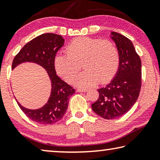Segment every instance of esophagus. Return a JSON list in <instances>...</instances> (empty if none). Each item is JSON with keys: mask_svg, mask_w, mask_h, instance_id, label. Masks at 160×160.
Here are the masks:
<instances>
[{"mask_svg": "<svg viewBox=\"0 0 160 160\" xmlns=\"http://www.w3.org/2000/svg\"><path fill=\"white\" fill-rule=\"evenodd\" d=\"M88 91V89H82V88H78L77 89V92H85Z\"/></svg>", "mask_w": 160, "mask_h": 160, "instance_id": "obj_1", "label": "esophagus"}]
</instances>
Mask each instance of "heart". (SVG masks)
<instances>
[{"instance_id": "obj_1", "label": "heart", "mask_w": 160, "mask_h": 160, "mask_svg": "<svg viewBox=\"0 0 160 160\" xmlns=\"http://www.w3.org/2000/svg\"><path fill=\"white\" fill-rule=\"evenodd\" d=\"M66 52L56 56L54 65L58 74L72 82L81 68L85 70L75 80V85L86 88L112 80L120 63V53L114 43L89 37L76 38L67 46Z\"/></svg>"}]
</instances>
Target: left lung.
<instances>
[{
    "mask_svg": "<svg viewBox=\"0 0 160 160\" xmlns=\"http://www.w3.org/2000/svg\"><path fill=\"white\" fill-rule=\"evenodd\" d=\"M112 34L120 53L119 68L112 82L99 89V98L92 104L93 112L107 120L121 117L131 109L142 85L141 60L132 43L117 32Z\"/></svg>",
    "mask_w": 160,
    "mask_h": 160,
    "instance_id": "left-lung-1",
    "label": "left lung"
}]
</instances>
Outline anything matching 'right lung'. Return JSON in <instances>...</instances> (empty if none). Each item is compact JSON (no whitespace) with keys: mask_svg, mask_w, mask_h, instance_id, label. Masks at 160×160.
Segmentation results:
<instances>
[{"mask_svg":"<svg viewBox=\"0 0 160 160\" xmlns=\"http://www.w3.org/2000/svg\"><path fill=\"white\" fill-rule=\"evenodd\" d=\"M63 42L64 39L61 35L43 34L26 44L13 59L12 69L23 62H33L44 67L50 78L52 87L51 96L41 109H26L17 102L25 114L36 123L53 124L60 121L66 113L70 97L75 92L73 88L56 75L54 66L56 54Z\"/></svg>","mask_w":160,"mask_h":160,"instance_id":"add662e5","label":"right lung"}]
</instances>
